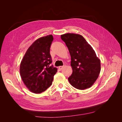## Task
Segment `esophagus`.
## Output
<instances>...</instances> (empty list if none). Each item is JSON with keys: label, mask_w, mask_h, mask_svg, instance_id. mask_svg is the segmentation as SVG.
Instances as JSON below:
<instances>
[{"label": "esophagus", "mask_w": 122, "mask_h": 122, "mask_svg": "<svg viewBox=\"0 0 122 122\" xmlns=\"http://www.w3.org/2000/svg\"><path fill=\"white\" fill-rule=\"evenodd\" d=\"M63 67H64V66H60V67H58V69L60 70H61L62 68H63Z\"/></svg>", "instance_id": "obj_1"}]
</instances>
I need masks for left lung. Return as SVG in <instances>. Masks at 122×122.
<instances>
[{"label": "left lung", "instance_id": "8db88e82", "mask_svg": "<svg viewBox=\"0 0 122 122\" xmlns=\"http://www.w3.org/2000/svg\"><path fill=\"white\" fill-rule=\"evenodd\" d=\"M71 55L73 72L68 78L72 86L83 90L93 86L101 70L100 60L83 36L76 34L61 35Z\"/></svg>", "mask_w": 122, "mask_h": 122}]
</instances>
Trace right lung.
<instances>
[{
  "mask_svg": "<svg viewBox=\"0 0 122 122\" xmlns=\"http://www.w3.org/2000/svg\"><path fill=\"white\" fill-rule=\"evenodd\" d=\"M53 40L51 35L36 40L21 61V79L28 89L34 93H41L50 87L57 72L56 68L50 66L52 62L50 47Z\"/></svg>",
  "mask_w": 122,
  "mask_h": 122,
  "instance_id": "obj_1",
  "label": "right lung"
}]
</instances>
